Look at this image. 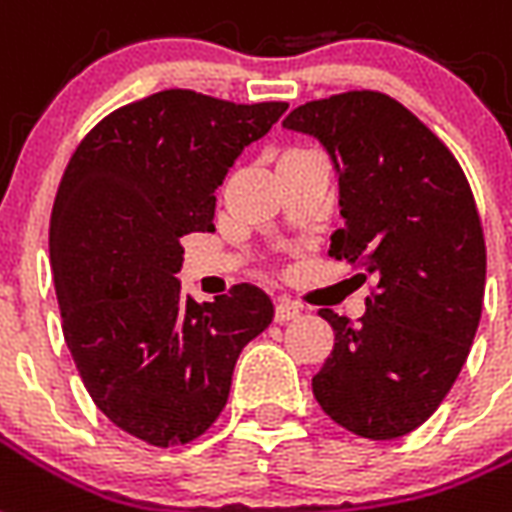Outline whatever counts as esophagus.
<instances>
[{
	"label": "esophagus",
	"mask_w": 512,
	"mask_h": 512,
	"mask_svg": "<svg viewBox=\"0 0 512 512\" xmlns=\"http://www.w3.org/2000/svg\"><path fill=\"white\" fill-rule=\"evenodd\" d=\"M299 315H301V304H296V301L280 299L275 304V323H288V320L299 318Z\"/></svg>",
	"instance_id": "obj_1"
}]
</instances>
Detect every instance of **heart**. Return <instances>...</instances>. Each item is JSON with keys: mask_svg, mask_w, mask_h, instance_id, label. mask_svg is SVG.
<instances>
[{"mask_svg": "<svg viewBox=\"0 0 512 512\" xmlns=\"http://www.w3.org/2000/svg\"><path fill=\"white\" fill-rule=\"evenodd\" d=\"M293 152H304V149H293ZM293 152H288V154H293Z\"/></svg>", "mask_w": 512, "mask_h": 512, "instance_id": "heart-1", "label": "heart"}]
</instances>
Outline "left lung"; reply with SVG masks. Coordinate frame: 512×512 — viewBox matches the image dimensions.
<instances>
[{
	"label": "left lung",
	"instance_id": "1",
	"mask_svg": "<svg viewBox=\"0 0 512 512\" xmlns=\"http://www.w3.org/2000/svg\"><path fill=\"white\" fill-rule=\"evenodd\" d=\"M283 125L318 136L339 170L344 227L328 256L374 277L358 323L318 312L334 350L312 392L344 430L392 441L433 417L470 355L486 285L473 189L449 146L379 90L307 101Z\"/></svg>",
	"mask_w": 512,
	"mask_h": 512
}]
</instances>
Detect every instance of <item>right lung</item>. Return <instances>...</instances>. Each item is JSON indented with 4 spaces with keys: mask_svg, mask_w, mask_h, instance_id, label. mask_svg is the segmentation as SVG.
<instances>
[{
    "mask_svg": "<svg viewBox=\"0 0 512 512\" xmlns=\"http://www.w3.org/2000/svg\"><path fill=\"white\" fill-rule=\"evenodd\" d=\"M285 109L162 90L104 117L63 170L50 216L63 339L95 406L149 446L200 438L243 347L272 323L256 285L200 304L176 275L181 237L216 229V189Z\"/></svg>",
    "mask_w": 512,
    "mask_h": 512,
    "instance_id": "1",
    "label": "right lung"
}]
</instances>
